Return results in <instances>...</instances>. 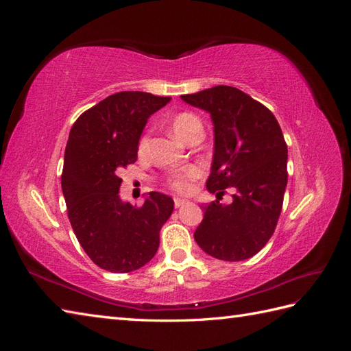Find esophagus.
Returning <instances> with one entry per match:
<instances>
[{"label": "esophagus", "mask_w": 351, "mask_h": 351, "mask_svg": "<svg viewBox=\"0 0 351 351\" xmlns=\"http://www.w3.org/2000/svg\"><path fill=\"white\" fill-rule=\"evenodd\" d=\"M189 204L187 199H183V197H174V205L176 208H180V206H184Z\"/></svg>", "instance_id": "esophagus-1"}]
</instances>
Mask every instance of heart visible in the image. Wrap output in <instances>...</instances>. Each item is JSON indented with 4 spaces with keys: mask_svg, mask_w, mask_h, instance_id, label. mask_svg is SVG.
Returning a JSON list of instances; mask_svg holds the SVG:
<instances>
[{
    "mask_svg": "<svg viewBox=\"0 0 351 351\" xmlns=\"http://www.w3.org/2000/svg\"><path fill=\"white\" fill-rule=\"evenodd\" d=\"M171 129L177 136V139L187 142L193 134L202 133V123L192 112H180L171 121ZM146 142H147L146 137H142L141 149H143L146 146ZM197 176H200V168L196 165H190L171 178V186L173 189L178 190V192H187L190 187L189 182L192 178H196Z\"/></svg>",
    "mask_w": 351,
    "mask_h": 351,
    "instance_id": "obj_1",
    "label": "heart"
}]
</instances>
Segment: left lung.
I'll return each mask as SVG.
<instances>
[{
	"mask_svg": "<svg viewBox=\"0 0 351 351\" xmlns=\"http://www.w3.org/2000/svg\"><path fill=\"white\" fill-rule=\"evenodd\" d=\"M182 99L209 112L214 124L208 192L236 190L228 205L219 200L200 205L205 214L195 240L217 259H249L268 243L281 214L287 187L281 127L267 107L232 86L219 84Z\"/></svg>",
	"mask_w": 351,
	"mask_h": 351,
	"instance_id": "8db88e82",
	"label": "left lung"
}]
</instances>
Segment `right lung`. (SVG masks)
I'll return each mask as SVG.
<instances>
[{"label": "right lung", "mask_w": 351, "mask_h": 351, "mask_svg": "<svg viewBox=\"0 0 351 351\" xmlns=\"http://www.w3.org/2000/svg\"><path fill=\"white\" fill-rule=\"evenodd\" d=\"M171 101L147 92L114 93L73 124L61 189L80 246L99 268L124 274L142 268L159 247V231L174 200L151 192L141 208L120 196V169L137 159L147 119Z\"/></svg>", "instance_id": "1"}]
</instances>
